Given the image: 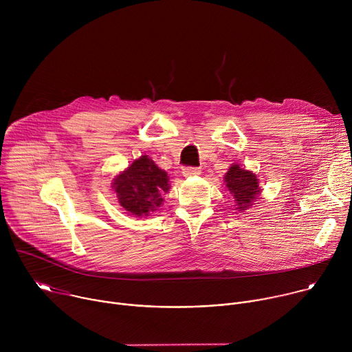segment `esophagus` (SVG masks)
<instances>
[{"instance_id":"obj_1","label":"esophagus","mask_w":352,"mask_h":352,"mask_svg":"<svg viewBox=\"0 0 352 352\" xmlns=\"http://www.w3.org/2000/svg\"><path fill=\"white\" fill-rule=\"evenodd\" d=\"M199 174H200V168H196V167H184L182 168L184 177H196Z\"/></svg>"}]
</instances>
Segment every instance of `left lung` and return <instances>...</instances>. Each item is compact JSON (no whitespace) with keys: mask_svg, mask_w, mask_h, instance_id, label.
I'll return each instance as SVG.
<instances>
[{"mask_svg":"<svg viewBox=\"0 0 352 352\" xmlns=\"http://www.w3.org/2000/svg\"><path fill=\"white\" fill-rule=\"evenodd\" d=\"M224 182L227 189L235 199L236 209L241 212L249 209V206H252L256 197L261 195L259 179L256 174L241 168L239 164H232L228 168L224 177Z\"/></svg>","mask_w":352,"mask_h":352,"instance_id":"obj_1","label":"left lung"}]
</instances>
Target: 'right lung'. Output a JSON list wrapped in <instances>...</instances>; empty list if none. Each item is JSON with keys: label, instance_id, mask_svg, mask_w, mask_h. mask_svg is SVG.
Returning a JSON list of instances; mask_svg holds the SVG:
<instances>
[{"label": "right lung", "instance_id": "right-lung-1", "mask_svg": "<svg viewBox=\"0 0 352 352\" xmlns=\"http://www.w3.org/2000/svg\"><path fill=\"white\" fill-rule=\"evenodd\" d=\"M118 202L129 216L143 217L163 205V195L168 192V175L152 159L142 156L113 182Z\"/></svg>", "mask_w": 352, "mask_h": 352}]
</instances>
